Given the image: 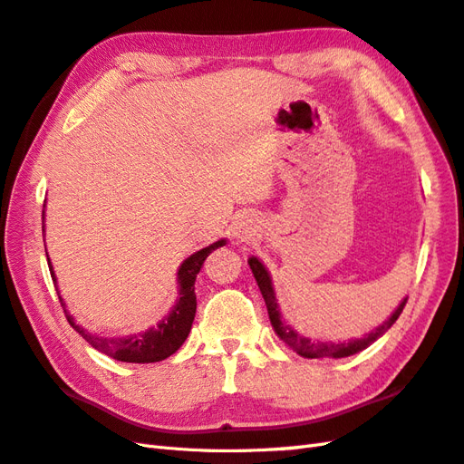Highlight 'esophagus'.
I'll use <instances>...</instances> for the list:
<instances>
[{"instance_id":"esophagus-1","label":"esophagus","mask_w":464,"mask_h":464,"mask_svg":"<svg viewBox=\"0 0 464 464\" xmlns=\"http://www.w3.org/2000/svg\"><path fill=\"white\" fill-rule=\"evenodd\" d=\"M239 229H241L243 235H251L253 233V221L251 219H243L241 225H239Z\"/></svg>"}]
</instances>
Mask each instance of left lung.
Instances as JSON below:
<instances>
[{
    "mask_svg": "<svg viewBox=\"0 0 464 464\" xmlns=\"http://www.w3.org/2000/svg\"><path fill=\"white\" fill-rule=\"evenodd\" d=\"M248 266H251L255 280L260 288V294H263L265 304H266V310H268V317H270V324L272 329H275V334L286 343V345L294 351L298 353L304 359H343V356H351L354 353H361L366 347H371L372 343L382 337L386 331L396 324V319L400 317L403 305H406L408 298H403L400 302V305L394 310L386 322L382 325H378L371 334L361 337V339H349V341H315L305 337L302 334H298L290 324H286L282 319L280 314V307H278V300H276V294H275V286H272V278L268 275L266 266L260 263L256 256L248 258Z\"/></svg>",
    "mask_w": 464,
    "mask_h": 464,
    "instance_id": "left-lung-1",
    "label": "left lung"
}]
</instances>
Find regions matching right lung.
<instances>
[{
	"instance_id": "obj_1",
	"label": "right lung",
	"mask_w": 464,
	"mask_h": 464,
	"mask_svg": "<svg viewBox=\"0 0 464 464\" xmlns=\"http://www.w3.org/2000/svg\"><path fill=\"white\" fill-rule=\"evenodd\" d=\"M43 219H44V211H43ZM44 231V225H43ZM225 239H219L216 243H211L209 246L199 248L194 255H189L184 263L178 268V300L172 305V310L169 315H164L157 325H152L140 334L135 335H127V337H105L92 334V331L84 329L74 322V317L70 315L66 310V304L63 300L61 292H58V298H61V304L64 307V314L68 324L76 329L78 334L84 337L93 349H98L100 353L111 356L115 361L121 362H159L169 359L170 354H174L178 349L182 347V343L186 341L189 329H192L194 317H196V292H194V282L198 272L204 265V260L209 256V253L216 251V248L223 246ZM46 260H49V268H51V276L54 282V288H58L54 270L51 265V258L46 255Z\"/></svg>"
}]
</instances>
